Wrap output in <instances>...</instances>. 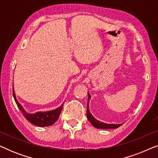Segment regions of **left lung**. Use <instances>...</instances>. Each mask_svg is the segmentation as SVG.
Here are the masks:
<instances>
[{
    "label": "left lung",
    "instance_id": "obj_1",
    "mask_svg": "<svg viewBox=\"0 0 158 158\" xmlns=\"http://www.w3.org/2000/svg\"><path fill=\"white\" fill-rule=\"evenodd\" d=\"M88 106H87V111H86V114H87V118L90 121V122L91 123V124L94 126V127L98 129H116L118 127H119L120 126H122V124H105V123H103L101 122H99L97 119H96L89 111V106H88V104H89V101L90 99V96L89 94V93H88Z\"/></svg>",
    "mask_w": 158,
    "mask_h": 158
}]
</instances>
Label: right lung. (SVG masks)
<instances>
[{
  "label": "right lung",
  "instance_id": "1",
  "mask_svg": "<svg viewBox=\"0 0 158 158\" xmlns=\"http://www.w3.org/2000/svg\"><path fill=\"white\" fill-rule=\"evenodd\" d=\"M13 96L15 99L17 106L20 109L21 113L24 117L29 121V122H31V124L38 127H47L50 126V125L53 124L54 123H55L56 121L59 118L60 114L61 113L62 107H63V104L60 106L59 108H57V109L52 110V111H49L47 112H37L36 114H30L27 113L24 111V109H23V107L21 106L20 103L18 102L17 99L16 98V95H15L14 88H13Z\"/></svg>",
  "mask_w": 158,
  "mask_h": 158
}]
</instances>
